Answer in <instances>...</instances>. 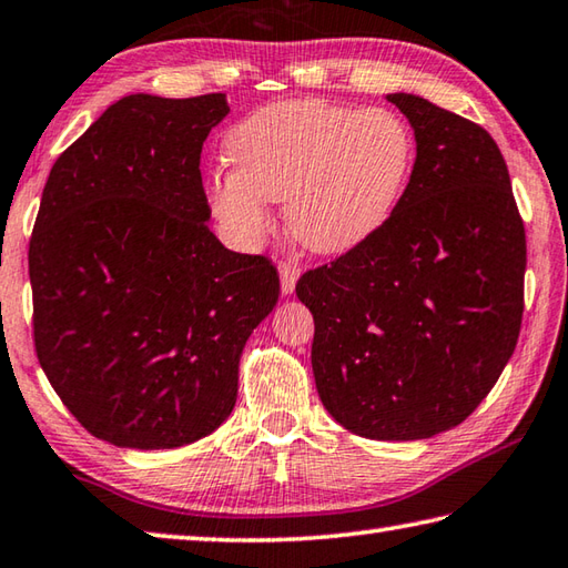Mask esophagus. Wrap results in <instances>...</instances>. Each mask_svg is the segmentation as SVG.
Wrapping results in <instances>:
<instances>
[{
	"instance_id": "1",
	"label": "esophagus",
	"mask_w": 568,
	"mask_h": 568,
	"mask_svg": "<svg viewBox=\"0 0 568 568\" xmlns=\"http://www.w3.org/2000/svg\"><path fill=\"white\" fill-rule=\"evenodd\" d=\"M298 274H302V266H298V262H294V260L280 262V282H282V292L284 294H292L294 292Z\"/></svg>"
}]
</instances>
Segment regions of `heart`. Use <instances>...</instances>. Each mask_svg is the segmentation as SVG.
Segmentation results:
<instances>
[{"mask_svg":"<svg viewBox=\"0 0 568 568\" xmlns=\"http://www.w3.org/2000/svg\"><path fill=\"white\" fill-rule=\"evenodd\" d=\"M227 160L232 170L210 175L207 200L234 237L260 242L272 227L266 202H286L302 247L341 254L393 215L415 163V138L388 109L282 101L232 128Z\"/></svg>","mask_w":568,"mask_h":568,"instance_id":"1","label":"heart"}]
</instances>
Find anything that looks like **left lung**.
I'll list each match as a JSON object with an SVG mask.
<instances>
[{"label": "left lung", "instance_id": "obj_1", "mask_svg": "<svg viewBox=\"0 0 568 568\" xmlns=\"http://www.w3.org/2000/svg\"><path fill=\"white\" fill-rule=\"evenodd\" d=\"M415 131L410 183L383 227L308 270L321 403L371 440H423L495 388L524 312L527 237L509 170L483 125L390 93Z\"/></svg>", "mask_w": 568, "mask_h": 568}]
</instances>
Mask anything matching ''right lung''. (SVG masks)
I'll list each match as a JSON object with an SVG mask.
<instances>
[{
    "label": "right lung",
    "instance_id": "right-lung-1",
    "mask_svg": "<svg viewBox=\"0 0 568 568\" xmlns=\"http://www.w3.org/2000/svg\"><path fill=\"white\" fill-rule=\"evenodd\" d=\"M224 93L113 103L53 163L29 240L34 348L93 437L170 450L237 400L242 348L280 298L264 254L207 227L200 153Z\"/></svg>",
    "mask_w": 568,
    "mask_h": 568
}]
</instances>
